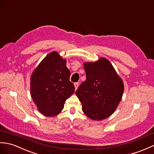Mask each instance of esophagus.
Instances as JSON below:
<instances>
[{
  "label": "esophagus",
  "instance_id": "34e87169",
  "mask_svg": "<svg viewBox=\"0 0 154 154\" xmlns=\"http://www.w3.org/2000/svg\"><path fill=\"white\" fill-rule=\"evenodd\" d=\"M74 86H75V90H77L79 87V83H75Z\"/></svg>",
  "mask_w": 154,
  "mask_h": 154
}]
</instances>
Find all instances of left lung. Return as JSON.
<instances>
[{
  "label": "left lung",
  "mask_w": 154,
  "mask_h": 154,
  "mask_svg": "<svg viewBox=\"0 0 154 154\" xmlns=\"http://www.w3.org/2000/svg\"><path fill=\"white\" fill-rule=\"evenodd\" d=\"M86 80L75 94L82 109L93 120H102L115 112L123 94L124 85L112 63L106 58L85 63Z\"/></svg>",
  "instance_id": "1"
}]
</instances>
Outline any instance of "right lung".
I'll list each match as a JSON object with an SVG mask.
<instances>
[{
  "label": "right lung",
  "instance_id": "1",
  "mask_svg": "<svg viewBox=\"0 0 154 154\" xmlns=\"http://www.w3.org/2000/svg\"><path fill=\"white\" fill-rule=\"evenodd\" d=\"M66 60L52 52L35 69L31 77V95L38 109L45 116H55L75 92L69 81Z\"/></svg>",
  "mask_w": 154,
  "mask_h": 154
}]
</instances>
